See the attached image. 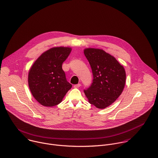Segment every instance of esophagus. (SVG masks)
<instances>
[{
  "instance_id": "34e87169",
  "label": "esophagus",
  "mask_w": 158,
  "mask_h": 158,
  "mask_svg": "<svg viewBox=\"0 0 158 158\" xmlns=\"http://www.w3.org/2000/svg\"><path fill=\"white\" fill-rule=\"evenodd\" d=\"M81 84H76V85H74V88H79V87H81Z\"/></svg>"
}]
</instances>
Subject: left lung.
Returning <instances> with one entry per match:
<instances>
[{
  "mask_svg": "<svg viewBox=\"0 0 158 158\" xmlns=\"http://www.w3.org/2000/svg\"><path fill=\"white\" fill-rule=\"evenodd\" d=\"M84 53L94 77L91 85L84 92L90 104L104 109L122 94L126 79L125 69L114 56L102 49L85 48Z\"/></svg>",
  "mask_w": 158,
  "mask_h": 158,
  "instance_id": "obj_1",
  "label": "left lung"
}]
</instances>
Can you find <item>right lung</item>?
Returning <instances> with one entry per match:
<instances>
[{
	"label": "right lung",
	"mask_w": 158,
	"mask_h": 158,
	"mask_svg": "<svg viewBox=\"0 0 158 158\" xmlns=\"http://www.w3.org/2000/svg\"><path fill=\"white\" fill-rule=\"evenodd\" d=\"M71 52L69 47H53L43 53L28 74L29 89L34 98L44 106L61 102L72 85L66 78L62 64Z\"/></svg>",
	"instance_id": "obj_1"
}]
</instances>
